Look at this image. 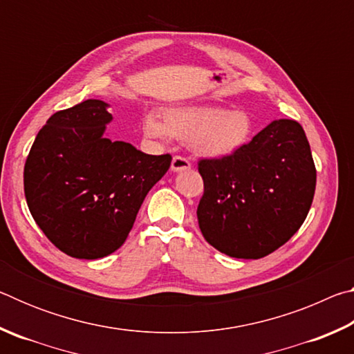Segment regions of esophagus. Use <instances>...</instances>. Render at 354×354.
Segmentation results:
<instances>
[{
    "label": "esophagus",
    "instance_id": "obj_1",
    "mask_svg": "<svg viewBox=\"0 0 354 354\" xmlns=\"http://www.w3.org/2000/svg\"><path fill=\"white\" fill-rule=\"evenodd\" d=\"M190 162L183 156H175V158L171 159V170L173 171H183V170H189L190 169Z\"/></svg>",
    "mask_w": 354,
    "mask_h": 354
}]
</instances>
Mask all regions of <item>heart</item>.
<instances>
[{"mask_svg": "<svg viewBox=\"0 0 354 354\" xmlns=\"http://www.w3.org/2000/svg\"><path fill=\"white\" fill-rule=\"evenodd\" d=\"M147 139L189 142L194 151L209 159H223L247 145L253 134V120L241 109H221L207 104L165 107L162 120L148 112L142 120Z\"/></svg>", "mask_w": 354, "mask_h": 354, "instance_id": "obj_1", "label": "heart"}]
</instances>
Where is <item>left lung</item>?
<instances>
[{"label": "left lung", "instance_id": "8db88e82", "mask_svg": "<svg viewBox=\"0 0 354 354\" xmlns=\"http://www.w3.org/2000/svg\"><path fill=\"white\" fill-rule=\"evenodd\" d=\"M196 215L206 241L237 259H259L303 225L315 192L309 142L295 120H273L236 154L201 159Z\"/></svg>", "mask_w": 354, "mask_h": 354}]
</instances>
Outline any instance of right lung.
<instances>
[{
	"mask_svg": "<svg viewBox=\"0 0 354 354\" xmlns=\"http://www.w3.org/2000/svg\"><path fill=\"white\" fill-rule=\"evenodd\" d=\"M109 104L86 100L48 118L25 164V196L44 234L77 259H98L127 241L171 156L111 140Z\"/></svg>",
	"mask_w": 354,
	"mask_h": 354,
	"instance_id": "1",
	"label": "right lung"
}]
</instances>
